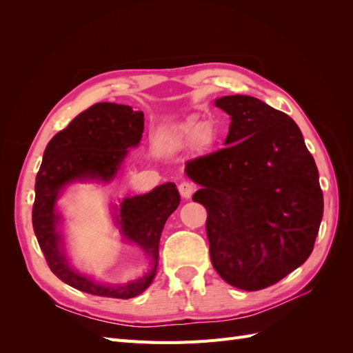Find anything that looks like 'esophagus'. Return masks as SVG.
Here are the masks:
<instances>
[{"label": "esophagus", "instance_id": "1", "mask_svg": "<svg viewBox=\"0 0 353 353\" xmlns=\"http://www.w3.org/2000/svg\"><path fill=\"white\" fill-rule=\"evenodd\" d=\"M178 190H179L181 196H183L184 199H190L196 191V184L191 183V181H181L178 185Z\"/></svg>", "mask_w": 353, "mask_h": 353}]
</instances>
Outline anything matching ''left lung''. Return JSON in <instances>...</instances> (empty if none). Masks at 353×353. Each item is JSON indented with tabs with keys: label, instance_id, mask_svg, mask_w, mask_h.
Listing matches in <instances>:
<instances>
[{
	"label": "left lung",
	"instance_id": "obj_1",
	"mask_svg": "<svg viewBox=\"0 0 353 353\" xmlns=\"http://www.w3.org/2000/svg\"><path fill=\"white\" fill-rule=\"evenodd\" d=\"M230 114L225 147L185 163L208 210L213 268L256 292L283 280L314 250L324 199L318 169L290 116L249 95L215 103Z\"/></svg>",
	"mask_w": 353,
	"mask_h": 353
}]
</instances>
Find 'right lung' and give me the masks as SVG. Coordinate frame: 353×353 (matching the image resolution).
<instances>
[{
  "mask_svg": "<svg viewBox=\"0 0 353 353\" xmlns=\"http://www.w3.org/2000/svg\"><path fill=\"white\" fill-rule=\"evenodd\" d=\"M143 131V112L123 104L97 103L79 113L47 144L37 175L32 223L52 274L77 290L103 297L131 299L143 293L154 279L160 234L181 200L172 183L159 185L144 196L128 197L121 205L119 223L123 236L144 249L154 262L152 272L140 280L109 287L72 271L60 252V237L56 230L59 216L54 205L60 190L74 179L110 181L128 148L141 141Z\"/></svg>",
  "mask_w": 353,
  "mask_h": 353,
  "instance_id": "1",
  "label": "right lung"
}]
</instances>
